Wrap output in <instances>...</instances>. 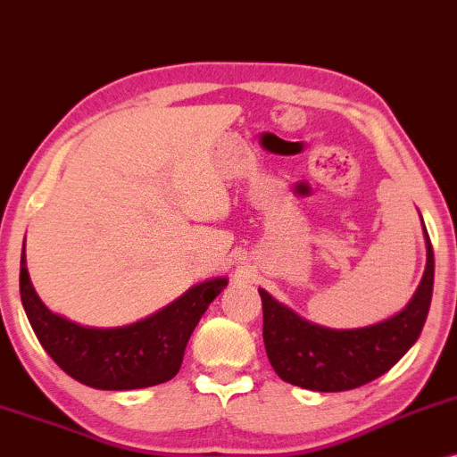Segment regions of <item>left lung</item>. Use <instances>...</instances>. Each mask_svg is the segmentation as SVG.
<instances>
[{
	"mask_svg": "<svg viewBox=\"0 0 457 457\" xmlns=\"http://www.w3.org/2000/svg\"><path fill=\"white\" fill-rule=\"evenodd\" d=\"M425 244L428 265L417 294L402 312L376 326L332 330L311 324L259 289L265 352L280 380L309 391L339 393L386 373L419 339L428 317L434 289V250L428 230Z\"/></svg>",
	"mask_w": 457,
	"mask_h": 457,
	"instance_id": "1",
	"label": "left lung"
}]
</instances>
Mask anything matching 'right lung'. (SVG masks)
<instances>
[{
  "label": "right lung",
  "instance_id": "add662e5",
  "mask_svg": "<svg viewBox=\"0 0 457 457\" xmlns=\"http://www.w3.org/2000/svg\"><path fill=\"white\" fill-rule=\"evenodd\" d=\"M21 302L34 335L62 371L101 391H131L168 382L181 369L194 328L227 278L186 291L155 315L122 328H86L55 315L36 295L21 253Z\"/></svg>",
  "mask_w": 457,
  "mask_h": 457
}]
</instances>
